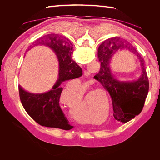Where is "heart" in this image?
I'll return each mask as SVG.
<instances>
[{"label": "heart", "mask_w": 160, "mask_h": 160, "mask_svg": "<svg viewBox=\"0 0 160 160\" xmlns=\"http://www.w3.org/2000/svg\"><path fill=\"white\" fill-rule=\"evenodd\" d=\"M72 87L74 88V91L72 92L71 91ZM83 88L85 91L87 89V88H88V85L85 84ZM81 90H82L81 86L79 84H76L73 85H67V88L65 89V90L62 91V95H61V99L62 101H63V103L69 105H71L72 103H74L77 101V96L81 95Z\"/></svg>", "instance_id": "1"}]
</instances>
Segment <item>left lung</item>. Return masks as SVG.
<instances>
[{"instance_id":"obj_1","label":"left lung","mask_w":160,"mask_h":160,"mask_svg":"<svg viewBox=\"0 0 160 160\" xmlns=\"http://www.w3.org/2000/svg\"><path fill=\"white\" fill-rule=\"evenodd\" d=\"M126 48L136 55L140 62L142 74L140 79L132 82H119L111 75L108 63L112 55L118 50ZM101 62L99 72L94 79L102 85L112 101L114 118L125 123L142 112L149 92V80L145 62L139 53L119 37L105 40L98 48Z\"/></svg>"}]
</instances>
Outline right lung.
Instances as JSON below:
<instances>
[{
  "label": "right lung",
  "instance_id": "1",
  "mask_svg": "<svg viewBox=\"0 0 160 160\" xmlns=\"http://www.w3.org/2000/svg\"><path fill=\"white\" fill-rule=\"evenodd\" d=\"M32 45H47L56 52L59 62V79L52 90L41 94L28 93L18 86L22 105L28 115L42 126L69 130L73 126L69 123L60 107L62 91L60 85L62 81L78 78L83 74L81 67L71 59L73 52L72 44L64 37L49 34L38 38Z\"/></svg>",
  "mask_w": 160,
  "mask_h": 160
}]
</instances>
